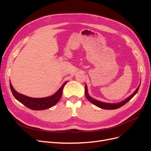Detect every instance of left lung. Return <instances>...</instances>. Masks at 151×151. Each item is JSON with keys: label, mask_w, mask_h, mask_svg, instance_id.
<instances>
[{"label": "left lung", "mask_w": 151, "mask_h": 151, "mask_svg": "<svg viewBox=\"0 0 151 151\" xmlns=\"http://www.w3.org/2000/svg\"><path fill=\"white\" fill-rule=\"evenodd\" d=\"M139 86H140V84L139 85V86L138 87L136 91H134L130 97H129L127 99H126L124 101L119 102V103H117V104H108V103L102 102V101H98V100H96V99H92L91 97L89 96V95L88 92V88H87L86 85L85 87V95H86V99H88L90 102H91L92 104H93V105H95L96 106H97L100 108L105 109H117L119 108L125 104H127V103L129 101H130L134 97V95H135L138 92Z\"/></svg>", "instance_id": "8db88e82"}]
</instances>
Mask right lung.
<instances>
[{
	"label": "right lung",
	"mask_w": 151,
	"mask_h": 151,
	"mask_svg": "<svg viewBox=\"0 0 151 151\" xmlns=\"http://www.w3.org/2000/svg\"><path fill=\"white\" fill-rule=\"evenodd\" d=\"M66 84L67 82L63 83L59 89L52 96L45 98H32L26 96L16 91L10 82V86L13 96L22 104L32 110H44L53 106L59 101L62 95L63 87Z\"/></svg>",
	"instance_id": "obj_1"
}]
</instances>
